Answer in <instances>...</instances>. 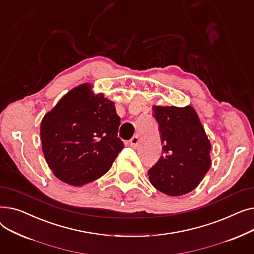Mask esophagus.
Returning <instances> with one entry per match:
<instances>
[{"label":"esophagus","instance_id":"1","mask_svg":"<svg viewBox=\"0 0 254 254\" xmlns=\"http://www.w3.org/2000/svg\"><path fill=\"white\" fill-rule=\"evenodd\" d=\"M129 145L131 146V147H134V148H136L137 146L139 145V138L137 137V136H135V137H132L130 140H129Z\"/></svg>","mask_w":254,"mask_h":254}]
</instances>
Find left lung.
I'll return each instance as SVG.
<instances>
[{
    "mask_svg": "<svg viewBox=\"0 0 254 254\" xmlns=\"http://www.w3.org/2000/svg\"><path fill=\"white\" fill-rule=\"evenodd\" d=\"M164 156L148 171L150 183L170 196L192 191L211 167V143L191 106L152 107Z\"/></svg>",
    "mask_w": 254,
    "mask_h": 254,
    "instance_id": "left-lung-1",
    "label": "left lung"
}]
</instances>
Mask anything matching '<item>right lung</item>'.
<instances>
[{
    "mask_svg": "<svg viewBox=\"0 0 254 254\" xmlns=\"http://www.w3.org/2000/svg\"><path fill=\"white\" fill-rule=\"evenodd\" d=\"M120 117L114 102L80 84L45 114L40 127L42 150L61 181L81 186L112 167L124 143L117 137Z\"/></svg>",
    "mask_w": 254,
    "mask_h": 254,
    "instance_id": "1",
    "label": "right lung"
}]
</instances>
